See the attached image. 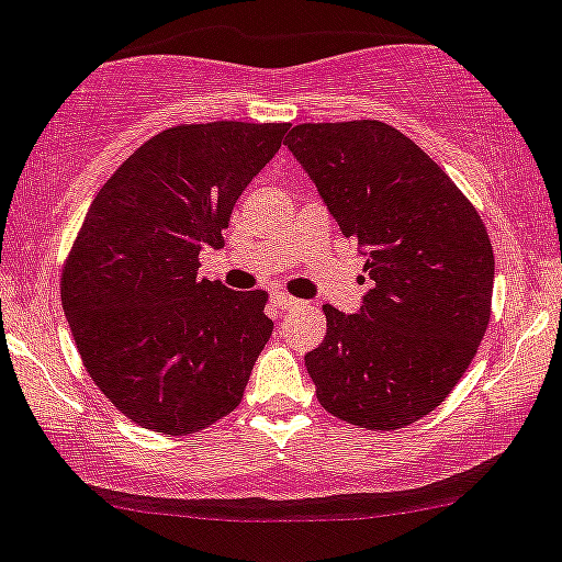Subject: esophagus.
I'll use <instances>...</instances> for the list:
<instances>
[{
  "label": "esophagus",
  "mask_w": 562,
  "mask_h": 562,
  "mask_svg": "<svg viewBox=\"0 0 562 562\" xmlns=\"http://www.w3.org/2000/svg\"><path fill=\"white\" fill-rule=\"evenodd\" d=\"M271 304H274L277 310H293L299 301L293 296H288V293H274V296H271Z\"/></svg>",
  "instance_id": "esophagus-1"
}]
</instances>
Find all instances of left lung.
<instances>
[{"instance_id": "obj_1", "label": "left lung", "mask_w": 562, "mask_h": 562, "mask_svg": "<svg viewBox=\"0 0 562 562\" xmlns=\"http://www.w3.org/2000/svg\"><path fill=\"white\" fill-rule=\"evenodd\" d=\"M285 145L371 280L356 315L323 306L326 339L304 356L317 401L360 428H404L476 356L495 277L487 228L445 169L387 123H301Z\"/></svg>"}]
</instances>
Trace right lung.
<instances>
[{"instance_id":"obj_1","label":"right lung","mask_w":562,"mask_h":562,"mask_svg":"<svg viewBox=\"0 0 562 562\" xmlns=\"http://www.w3.org/2000/svg\"><path fill=\"white\" fill-rule=\"evenodd\" d=\"M288 123H182L137 147L97 193L64 263L61 304L86 371L142 428L186 436L239 406L274 323L266 291L199 277L236 199Z\"/></svg>"}]
</instances>
